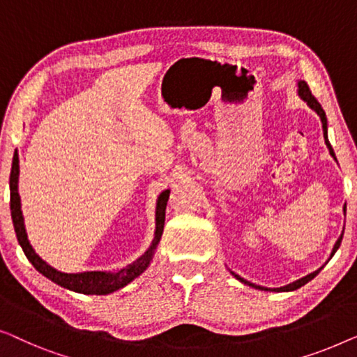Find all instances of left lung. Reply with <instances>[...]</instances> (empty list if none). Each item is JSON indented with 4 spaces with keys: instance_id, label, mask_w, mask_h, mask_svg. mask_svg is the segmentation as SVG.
<instances>
[{
    "instance_id": "8db88e82",
    "label": "left lung",
    "mask_w": 357,
    "mask_h": 357,
    "mask_svg": "<svg viewBox=\"0 0 357 357\" xmlns=\"http://www.w3.org/2000/svg\"><path fill=\"white\" fill-rule=\"evenodd\" d=\"M298 95H299V97L303 98L304 102L307 103L309 107L312 108L314 112L317 113L319 116H320V121H322V129H324V139H325V144H327V149H328V152H330L331 157H333V158L336 160V157H335V152H333V149H331V145H330V142H328V132H327V129H328V126H327V116H325V112H324V108L320 107V103L317 102V100H315L314 95L310 93V89H309V85L305 84L304 80H298ZM344 215H346V210H344ZM341 239H343V233H341L340 238L336 239V243H335V245H333V249H331L330 259L333 257L336 250H338L340 244H341ZM330 259H328V260H330ZM325 264H327V262H325ZM322 268H324V267H320L319 270H315V272L309 273V275H305L304 278H299V280L293 281V283H289V284H286V286H281V288H273V289H270V288H264V286H259V284H254V283H250V281L244 280V278H241L239 275H236L234 272H231V275H233V277H234L236 280H239L241 283H244V284H248V286H252V288H255V289H262V291H294V289L301 288V286H304L305 283H309V281L312 280V278L317 277V273H319L320 270H322Z\"/></svg>"
}]
</instances>
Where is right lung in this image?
Segmentation results:
<instances>
[{
  "mask_svg": "<svg viewBox=\"0 0 357 357\" xmlns=\"http://www.w3.org/2000/svg\"><path fill=\"white\" fill-rule=\"evenodd\" d=\"M19 155L17 150L14 153L13 158V168H11V176H9V189H11V217L14 231H16L17 241L21 244V248L29 259V262L38 270L43 277L52 280L53 283H56L63 288L76 291V293L82 294H109L113 291H118L129 284L130 281L135 280L139 275H142L147 267L152 262L155 249L162 239L163 234V225H165V210H167V202L169 197V190H163L157 199V210H155V236L150 248L135 260V262L129 264L128 267H124L116 273L112 272H82V273H63L59 270L53 268L52 265H48L43 259H40L32 245H30L26 233V225H24V217L21 210V195H19Z\"/></svg>",
  "mask_w": 357,
  "mask_h": 357,
  "instance_id": "1",
  "label": "right lung"
}]
</instances>
